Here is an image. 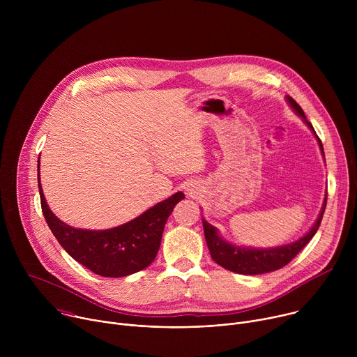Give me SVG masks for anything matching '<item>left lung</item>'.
Segmentation results:
<instances>
[{"label": "left lung", "mask_w": 357, "mask_h": 357, "mask_svg": "<svg viewBox=\"0 0 357 357\" xmlns=\"http://www.w3.org/2000/svg\"><path fill=\"white\" fill-rule=\"evenodd\" d=\"M285 98L288 101V105L291 106V109L295 112V114H298L302 119V121L307 124L308 128L314 132V135L319 144V149L325 158L322 142H321L319 137L317 135L312 124L307 120V117H305L302 109L299 107V105L292 97L287 96ZM326 199H328V192L325 195L324 205L318 215V219L315 220L314 226L301 238H298L292 243H288V244L268 247V248H256V247H245V245L233 244V243L225 240L215 226L208 223L205 219H202L203 230H205L206 244H208V248L211 251V256H212L213 261L229 271L243 274V275H259V274H266V273H271V271L282 268L296 256V254L305 245L310 243V240L318 231L325 208H326Z\"/></svg>", "instance_id": "1"}]
</instances>
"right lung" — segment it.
<instances>
[{"mask_svg": "<svg viewBox=\"0 0 357 357\" xmlns=\"http://www.w3.org/2000/svg\"><path fill=\"white\" fill-rule=\"evenodd\" d=\"M38 185L43 216L59 244L77 263L97 275L110 278L131 275L155 260L165 223L176 203L185 197L183 192H176L124 225L106 230H87L72 227L58 219L47 206L40 178Z\"/></svg>", "mask_w": 357, "mask_h": 357, "instance_id": "obj_1", "label": "right lung"}]
</instances>
